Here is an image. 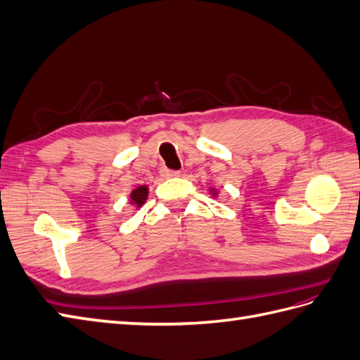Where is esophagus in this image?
I'll return each mask as SVG.
<instances>
[{
    "instance_id": "1",
    "label": "esophagus",
    "mask_w": 360,
    "mask_h": 360,
    "mask_svg": "<svg viewBox=\"0 0 360 360\" xmlns=\"http://www.w3.org/2000/svg\"><path fill=\"white\" fill-rule=\"evenodd\" d=\"M160 174L163 175V177H166V179L180 177V175H181V172H180V171H172V169H166V168H163V169L160 171Z\"/></svg>"
}]
</instances>
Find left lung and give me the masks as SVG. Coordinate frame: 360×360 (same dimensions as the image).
I'll return each mask as SVG.
<instances>
[{
    "label": "left lung",
    "instance_id": "8db88e82",
    "mask_svg": "<svg viewBox=\"0 0 360 360\" xmlns=\"http://www.w3.org/2000/svg\"><path fill=\"white\" fill-rule=\"evenodd\" d=\"M209 194L212 195L214 198H217V197H218V194H220V192H218V189H217V188H209Z\"/></svg>",
    "mask_w": 360,
    "mask_h": 360
}]
</instances>
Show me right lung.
I'll return each instance as SVG.
<instances>
[{
    "instance_id": "obj_1",
    "label": "right lung",
    "mask_w": 360,
    "mask_h": 360,
    "mask_svg": "<svg viewBox=\"0 0 360 360\" xmlns=\"http://www.w3.org/2000/svg\"><path fill=\"white\" fill-rule=\"evenodd\" d=\"M148 194H150V188H148V185H140L134 188L129 192V205L134 209H140L145 205Z\"/></svg>"
}]
</instances>
